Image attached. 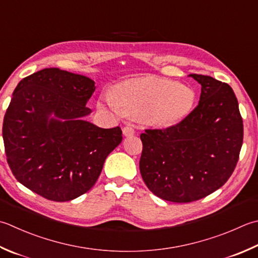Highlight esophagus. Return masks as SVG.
<instances>
[{
  "label": "esophagus",
  "mask_w": 258,
  "mask_h": 258,
  "mask_svg": "<svg viewBox=\"0 0 258 258\" xmlns=\"http://www.w3.org/2000/svg\"><path fill=\"white\" fill-rule=\"evenodd\" d=\"M134 132H135L134 128L131 127V126H125V127H123V134H124L125 136L133 135Z\"/></svg>",
  "instance_id": "obj_1"
}]
</instances>
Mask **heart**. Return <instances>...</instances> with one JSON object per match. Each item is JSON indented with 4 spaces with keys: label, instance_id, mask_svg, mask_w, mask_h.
I'll return each mask as SVG.
<instances>
[{
    "label": "heart",
    "instance_id": "heart-1",
    "mask_svg": "<svg viewBox=\"0 0 258 258\" xmlns=\"http://www.w3.org/2000/svg\"><path fill=\"white\" fill-rule=\"evenodd\" d=\"M196 100L190 87L158 77H143L118 85L106 93L98 106L156 126L178 124L190 114Z\"/></svg>",
    "mask_w": 258,
    "mask_h": 258
}]
</instances>
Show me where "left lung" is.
I'll use <instances>...</instances> for the list:
<instances>
[{
    "instance_id": "1",
    "label": "left lung",
    "mask_w": 258,
    "mask_h": 258,
    "mask_svg": "<svg viewBox=\"0 0 258 258\" xmlns=\"http://www.w3.org/2000/svg\"><path fill=\"white\" fill-rule=\"evenodd\" d=\"M189 76L201 85L198 106L178 124L141 134L145 184L159 198L179 204L203 199L227 182L244 138L230 86L210 76Z\"/></svg>"
}]
</instances>
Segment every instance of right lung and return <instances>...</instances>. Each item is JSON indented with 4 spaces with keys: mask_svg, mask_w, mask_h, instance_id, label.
Returning a JSON list of instances; mask_svg holds the SVG:
<instances>
[{
    "mask_svg": "<svg viewBox=\"0 0 258 258\" xmlns=\"http://www.w3.org/2000/svg\"><path fill=\"white\" fill-rule=\"evenodd\" d=\"M95 88L86 76L45 68L14 89L3 120L7 161L20 183L45 199L62 203L87 192L122 142L119 126L84 119Z\"/></svg>",
    "mask_w": 258,
    "mask_h": 258,
    "instance_id": "obj_1",
    "label": "right lung"
}]
</instances>
